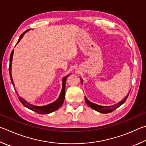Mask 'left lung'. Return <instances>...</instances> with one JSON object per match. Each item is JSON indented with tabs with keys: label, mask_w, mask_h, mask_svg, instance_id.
<instances>
[{
	"label": "left lung",
	"mask_w": 146,
	"mask_h": 146,
	"mask_svg": "<svg viewBox=\"0 0 146 146\" xmlns=\"http://www.w3.org/2000/svg\"><path fill=\"white\" fill-rule=\"evenodd\" d=\"M82 82H83L82 80ZM129 92H130V91H129ZM129 93L126 95V96L124 98L123 100H121L120 102H119L117 104L113 105V106H110V107H103V106H100L98 105H96V104H95V103H92L90 102L87 99V98L86 96H85L84 98H85V100H86V103L90 107H91L92 108H93L94 110L98 111V112H100L101 113H110V112H113V111L115 110L116 108H117L119 107H120L121 105H123V103L126 102L127 98H128V95L129 94Z\"/></svg>",
	"instance_id": "left-lung-1"
}]
</instances>
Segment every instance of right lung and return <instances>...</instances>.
<instances>
[{
	"label": "right lung",
	"instance_id": "right-lung-1",
	"mask_svg": "<svg viewBox=\"0 0 146 146\" xmlns=\"http://www.w3.org/2000/svg\"><path fill=\"white\" fill-rule=\"evenodd\" d=\"M26 32V31H25ZM25 32L22 33L21 34L19 39L17 42V43L20 41V40L23 36V34H25ZM13 50L11 52V54L10 55V58H9V75H10V78H11V82L13 86H14V83H13V79H12V76H11V62H12V58H13ZM68 76H65V77L63 78L62 80V89L61 92H60V94L59 97V98L57 99V100L55 101V102L51 103V104L47 105L46 106H42V107H38V106H34L30 104L28 102H26L25 100H23L22 98H21L20 96H18V99L20 100L21 103H22L23 106L25 107H27L29 109H31V110H33L34 112H36L37 113H39V114H47V113H50L56 110L57 109H59L60 107H61L63 104V102L64 101L65 98V89H66V81L67 80Z\"/></svg>",
	"mask_w": 146,
	"mask_h": 146
}]
</instances>
